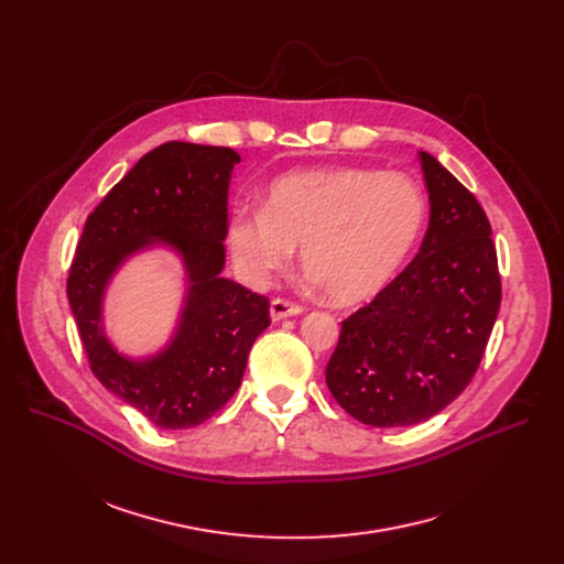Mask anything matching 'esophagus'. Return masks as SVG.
<instances>
[{
    "instance_id": "34e87169",
    "label": "esophagus",
    "mask_w": 564,
    "mask_h": 564,
    "mask_svg": "<svg viewBox=\"0 0 564 564\" xmlns=\"http://www.w3.org/2000/svg\"><path fill=\"white\" fill-rule=\"evenodd\" d=\"M303 312V305L292 303L288 299H272L270 303V316L272 321H283L288 316H299Z\"/></svg>"
}]
</instances>
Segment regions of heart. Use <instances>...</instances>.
Wrapping results in <instances>:
<instances>
[{"instance_id":"1","label":"heart","mask_w":564,"mask_h":564,"mask_svg":"<svg viewBox=\"0 0 564 564\" xmlns=\"http://www.w3.org/2000/svg\"><path fill=\"white\" fill-rule=\"evenodd\" d=\"M426 223V196L404 174L355 167L279 176L263 209L238 212L229 250L243 276L263 285L301 248L303 270L337 305L379 294L411 257Z\"/></svg>"}]
</instances>
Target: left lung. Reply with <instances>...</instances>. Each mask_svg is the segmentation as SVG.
I'll use <instances>...</instances> for the list:
<instances>
[{"label": "left lung", "mask_w": 564, "mask_h": 564, "mask_svg": "<svg viewBox=\"0 0 564 564\" xmlns=\"http://www.w3.org/2000/svg\"><path fill=\"white\" fill-rule=\"evenodd\" d=\"M431 220L420 254L341 321L326 383L368 426H413L470 383L498 318L502 285L489 218L440 160L420 151Z\"/></svg>", "instance_id": "8db88e82"}]
</instances>
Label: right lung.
I'll return each instance as SVG.
<instances>
[{"label":"right lung","mask_w":564,"mask_h":564,"mask_svg":"<svg viewBox=\"0 0 564 564\" xmlns=\"http://www.w3.org/2000/svg\"><path fill=\"white\" fill-rule=\"evenodd\" d=\"M238 163L229 147H155L89 214L70 263L66 294L94 375L158 429H192L216 415L270 326V301L220 276L227 189ZM153 245L182 257L188 294L171 344L131 360L106 339L101 303L121 263Z\"/></svg>","instance_id":"1"}]
</instances>
